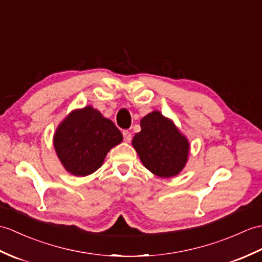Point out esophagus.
Returning a JSON list of instances; mask_svg holds the SVG:
<instances>
[{
	"label": "esophagus",
	"mask_w": 262,
	"mask_h": 262,
	"mask_svg": "<svg viewBox=\"0 0 262 262\" xmlns=\"http://www.w3.org/2000/svg\"><path fill=\"white\" fill-rule=\"evenodd\" d=\"M123 136H124V141L125 142H129L130 139H132V133L129 130L125 129V130H123Z\"/></svg>",
	"instance_id": "34e87169"
}]
</instances>
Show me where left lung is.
I'll use <instances>...</instances> for the list:
<instances>
[{"instance_id": "obj_1", "label": "left lung", "mask_w": 262, "mask_h": 262, "mask_svg": "<svg viewBox=\"0 0 262 262\" xmlns=\"http://www.w3.org/2000/svg\"><path fill=\"white\" fill-rule=\"evenodd\" d=\"M141 127L134 136L133 146L145 167L161 178L179 174L187 161V139L159 112L146 115Z\"/></svg>"}]
</instances>
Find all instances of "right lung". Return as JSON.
Here are the masks:
<instances>
[{
  "mask_svg": "<svg viewBox=\"0 0 262 262\" xmlns=\"http://www.w3.org/2000/svg\"><path fill=\"white\" fill-rule=\"evenodd\" d=\"M123 139L112 120L93 107L71 113L56 132L54 148L67 171L86 176L97 171L112 147Z\"/></svg>",
  "mask_w": 262,
  "mask_h": 262,
  "instance_id": "obj_1",
  "label": "right lung"
}]
</instances>
